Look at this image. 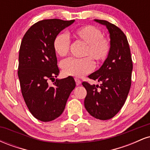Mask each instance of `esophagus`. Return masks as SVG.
<instances>
[{
    "instance_id": "obj_1",
    "label": "esophagus",
    "mask_w": 150,
    "mask_h": 150,
    "mask_svg": "<svg viewBox=\"0 0 150 150\" xmlns=\"http://www.w3.org/2000/svg\"><path fill=\"white\" fill-rule=\"evenodd\" d=\"M75 82H76L77 85H80V84H81V80H80V79L77 78V77H75Z\"/></svg>"
}]
</instances>
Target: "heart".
Listing matches in <instances>:
<instances>
[{
	"instance_id": "heart-1",
	"label": "heart",
	"mask_w": 150,
	"mask_h": 150,
	"mask_svg": "<svg viewBox=\"0 0 150 150\" xmlns=\"http://www.w3.org/2000/svg\"><path fill=\"white\" fill-rule=\"evenodd\" d=\"M71 36L76 41L85 44L82 58H70L62 62L61 68L66 75L82 77L92 72L94 68V60L100 63L106 61L111 51L109 38L103 36L102 32L93 25H85L75 29ZM70 42L65 34H59L55 37L53 47L58 56L63 57L69 52Z\"/></svg>"
}]
</instances>
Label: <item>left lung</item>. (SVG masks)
<instances>
[{
  "label": "left lung",
  "mask_w": 150,
  "mask_h": 150,
  "mask_svg": "<svg viewBox=\"0 0 150 150\" xmlns=\"http://www.w3.org/2000/svg\"><path fill=\"white\" fill-rule=\"evenodd\" d=\"M107 27L111 51L99 70L89 75L100 85L82 82L87 90L85 107L91 116L99 120L113 118L126 101L131 86L132 61L126 36L119 27L102 20H94Z\"/></svg>",
  "instance_id": "8db88e82"
}]
</instances>
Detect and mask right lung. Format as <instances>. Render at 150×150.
<instances>
[{
  "label": "right lung",
  "instance_id": "obj_1",
  "mask_svg": "<svg viewBox=\"0 0 150 150\" xmlns=\"http://www.w3.org/2000/svg\"><path fill=\"white\" fill-rule=\"evenodd\" d=\"M74 21L41 20L22 38L18 71L21 92L31 113L41 121H51L61 116L75 87L71 76L55 81L60 70L53 47L55 37ZM49 80H54L53 85H49Z\"/></svg>",
  "mask_w": 150,
  "mask_h": 150
}]
</instances>
